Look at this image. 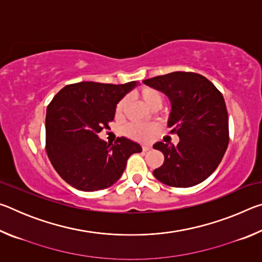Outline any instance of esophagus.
Segmentation results:
<instances>
[{
  "label": "esophagus",
  "instance_id": "1",
  "mask_svg": "<svg viewBox=\"0 0 262 262\" xmlns=\"http://www.w3.org/2000/svg\"><path fill=\"white\" fill-rule=\"evenodd\" d=\"M150 149H151V145H142V150L143 151H149Z\"/></svg>",
  "mask_w": 262,
  "mask_h": 262
}]
</instances>
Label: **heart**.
Here are the masks:
<instances>
[{
    "mask_svg": "<svg viewBox=\"0 0 262 262\" xmlns=\"http://www.w3.org/2000/svg\"><path fill=\"white\" fill-rule=\"evenodd\" d=\"M139 96L142 101L150 108L159 107L163 105L164 101V95L162 91L157 90V89L151 86H143L139 91ZM127 106V99L122 98L115 106V117L120 118L125 112V108ZM156 132V127L152 125H147V123H129L125 128H123V133L130 137L133 140L140 141V142H147L152 139Z\"/></svg>",
    "mask_w": 262,
    "mask_h": 262,
    "instance_id": "heart-1",
    "label": "heart"
}]
</instances>
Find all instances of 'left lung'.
Returning <instances> with one entry per match:
<instances>
[{
  "label": "left lung",
  "instance_id": "left-lung-1",
  "mask_svg": "<svg viewBox=\"0 0 262 262\" xmlns=\"http://www.w3.org/2000/svg\"><path fill=\"white\" fill-rule=\"evenodd\" d=\"M171 100V134L179 143L157 142L164 163L154 176L171 187H192L219 166L229 144V119L223 95L209 79L196 73L174 72L145 79Z\"/></svg>",
  "mask_w": 262,
  "mask_h": 262
}]
</instances>
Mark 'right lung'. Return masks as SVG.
I'll return each instance as SVG.
<instances>
[{
  "label": "right lung",
  "instance_id": "obj_1",
  "mask_svg": "<svg viewBox=\"0 0 262 262\" xmlns=\"http://www.w3.org/2000/svg\"><path fill=\"white\" fill-rule=\"evenodd\" d=\"M136 84H69L47 106V156L74 188L95 192L110 187L120 179L130 155L142 151L126 137H118L113 144L98 137L113 121L119 100Z\"/></svg>",
  "mask_w": 262,
  "mask_h": 262
}]
</instances>
